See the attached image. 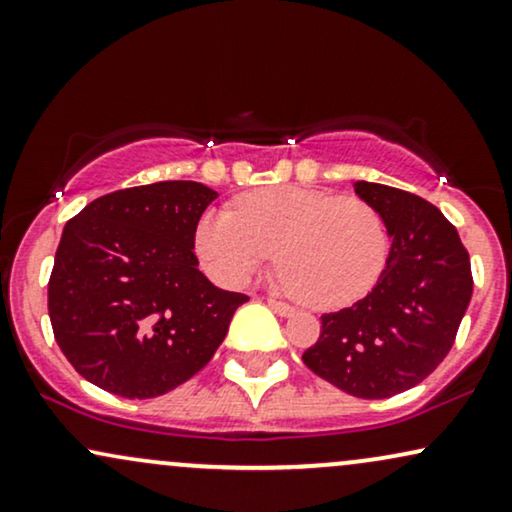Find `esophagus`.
<instances>
[{"mask_svg":"<svg viewBox=\"0 0 512 512\" xmlns=\"http://www.w3.org/2000/svg\"><path fill=\"white\" fill-rule=\"evenodd\" d=\"M268 306L273 308L277 315H292L294 313V306L285 304V301H277V299H268Z\"/></svg>","mask_w":512,"mask_h":512,"instance_id":"esophagus-1","label":"esophagus"}]
</instances>
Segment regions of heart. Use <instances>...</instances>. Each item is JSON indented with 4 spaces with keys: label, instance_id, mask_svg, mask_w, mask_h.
<instances>
[{
    "label": "heart",
    "instance_id": "1",
    "mask_svg": "<svg viewBox=\"0 0 512 512\" xmlns=\"http://www.w3.org/2000/svg\"><path fill=\"white\" fill-rule=\"evenodd\" d=\"M280 282L318 308L358 301L380 280L389 254L375 206L311 187H268L237 211L208 208L194 227V251L220 285L242 287L270 258Z\"/></svg>",
    "mask_w": 512,
    "mask_h": 512
}]
</instances>
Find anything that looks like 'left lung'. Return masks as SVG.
Masks as SVG:
<instances>
[{
    "mask_svg": "<svg viewBox=\"0 0 512 512\" xmlns=\"http://www.w3.org/2000/svg\"><path fill=\"white\" fill-rule=\"evenodd\" d=\"M391 249L377 285L325 313L306 368L358 399H389L425 380L451 351L472 296L470 254L437 206L403 189L356 182Z\"/></svg>",
    "mask_w": 512,
    "mask_h": 512,
    "instance_id": "1",
    "label": "left lung"
}]
</instances>
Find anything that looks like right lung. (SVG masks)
I'll use <instances>...</instances> for the list:
<instances>
[{
    "label": "right lung",
    "mask_w": 512,
    "mask_h": 512,
    "mask_svg": "<svg viewBox=\"0 0 512 512\" xmlns=\"http://www.w3.org/2000/svg\"><path fill=\"white\" fill-rule=\"evenodd\" d=\"M218 197L192 180L104 194L63 227L49 320L68 363L99 389L154 399L211 361L246 294L206 280L194 227Z\"/></svg>",
    "instance_id": "1"
}]
</instances>
